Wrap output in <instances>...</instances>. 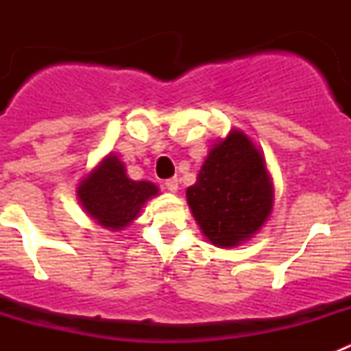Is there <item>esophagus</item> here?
I'll list each match as a JSON object with an SVG mask.
<instances>
[{
	"mask_svg": "<svg viewBox=\"0 0 351 351\" xmlns=\"http://www.w3.org/2000/svg\"><path fill=\"white\" fill-rule=\"evenodd\" d=\"M165 188L170 191V193H176L179 190V181L178 178H170L165 181Z\"/></svg>",
	"mask_w": 351,
	"mask_h": 351,
	"instance_id": "1",
	"label": "esophagus"
}]
</instances>
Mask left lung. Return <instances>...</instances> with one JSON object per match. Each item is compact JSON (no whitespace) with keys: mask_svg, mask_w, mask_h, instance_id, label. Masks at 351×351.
Wrapping results in <instances>:
<instances>
[{"mask_svg":"<svg viewBox=\"0 0 351 351\" xmlns=\"http://www.w3.org/2000/svg\"><path fill=\"white\" fill-rule=\"evenodd\" d=\"M186 198L210 243L235 247L267 221L274 188L260 149L246 133L232 130L210 147Z\"/></svg>","mask_w":351,"mask_h":351,"instance_id":"8db88e82","label":"left lung"}]
</instances>
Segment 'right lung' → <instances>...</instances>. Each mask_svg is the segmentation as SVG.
<instances>
[{"label":"right lung","mask_w":351,"mask_h":351,"mask_svg":"<svg viewBox=\"0 0 351 351\" xmlns=\"http://www.w3.org/2000/svg\"><path fill=\"white\" fill-rule=\"evenodd\" d=\"M158 191L153 182L130 179L123 161L110 153L80 181L77 197L98 225L117 232L137 218L144 204Z\"/></svg>","instance_id":"1"}]
</instances>
